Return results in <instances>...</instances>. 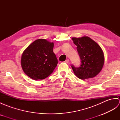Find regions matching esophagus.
Here are the masks:
<instances>
[{"mask_svg": "<svg viewBox=\"0 0 120 120\" xmlns=\"http://www.w3.org/2000/svg\"><path fill=\"white\" fill-rule=\"evenodd\" d=\"M64 62H65L66 63H68V62H69V60H68V59H67V60H66Z\"/></svg>", "mask_w": 120, "mask_h": 120, "instance_id": "34e87169", "label": "esophagus"}]
</instances>
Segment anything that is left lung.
<instances>
[{"mask_svg": "<svg viewBox=\"0 0 120 120\" xmlns=\"http://www.w3.org/2000/svg\"><path fill=\"white\" fill-rule=\"evenodd\" d=\"M77 46V50L81 60L80 67L71 65L74 73L80 79L92 78L101 72L104 64V55L98 43L88 37L72 38Z\"/></svg>", "mask_w": 120, "mask_h": 120, "instance_id": "8db88e82", "label": "left lung"}]
</instances>
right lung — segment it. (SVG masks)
Masks as SVG:
<instances>
[{"label": "right lung", "instance_id": "add662e5", "mask_svg": "<svg viewBox=\"0 0 120 120\" xmlns=\"http://www.w3.org/2000/svg\"><path fill=\"white\" fill-rule=\"evenodd\" d=\"M54 44L40 39L30 44L22 53L21 65L26 74L32 79H44L52 74L58 64L53 52Z\"/></svg>", "mask_w": 120, "mask_h": 120}]
</instances>
